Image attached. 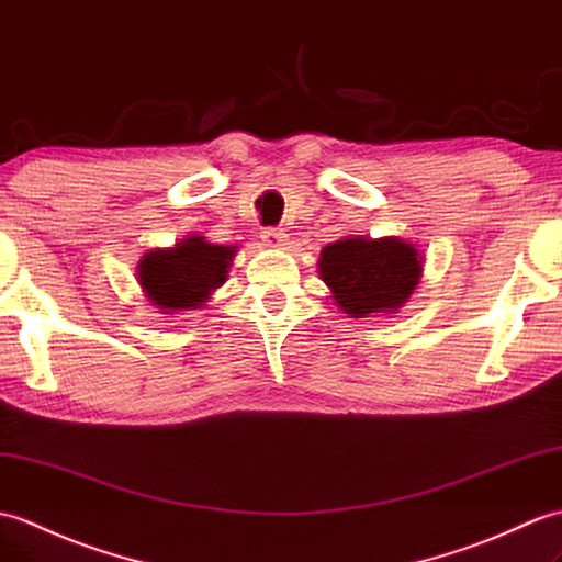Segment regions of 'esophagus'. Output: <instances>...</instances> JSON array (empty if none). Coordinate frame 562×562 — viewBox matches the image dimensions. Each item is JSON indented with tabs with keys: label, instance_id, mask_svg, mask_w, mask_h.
<instances>
[{
	"label": "esophagus",
	"instance_id": "1",
	"mask_svg": "<svg viewBox=\"0 0 562 562\" xmlns=\"http://www.w3.org/2000/svg\"><path fill=\"white\" fill-rule=\"evenodd\" d=\"M260 239H263V244L270 246V249H284L286 246V234L282 229H266L260 234Z\"/></svg>",
	"mask_w": 562,
	"mask_h": 562
}]
</instances>
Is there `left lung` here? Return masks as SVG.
<instances>
[{"mask_svg":"<svg viewBox=\"0 0 562 562\" xmlns=\"http://www.w3.org/2000/svg\"><path fill=\"white\" fill-rule=\"evenodd\" d=\"M422 270L419 249L397 237H347L325 246L318 260L321 280L351 318L402 308L419 284Z\"/></svg>","mask_w":562,"mask_h":562,"instance_id":"left-lung-1","label":"left lung"}]
</instances>
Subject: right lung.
Masks as SVG:
<instances>
[{
	"mask_svg": "<svg viewBox=\"0 0 562 562\" xmlns=\"http://www.w3.org/2000/svg\"><path fill=\"white\" fill-rule=\"evenodd\" d=\"M237 246L211 244L201 234L177 241L172 249H153L140 258L138 284L162 313L201 308L225 284Z\"/></svg>",
	"mask_w": 562,
	"mask_h": 562,
	"instance_id": "1",
	"label": "right lung"
}]
</instances>
